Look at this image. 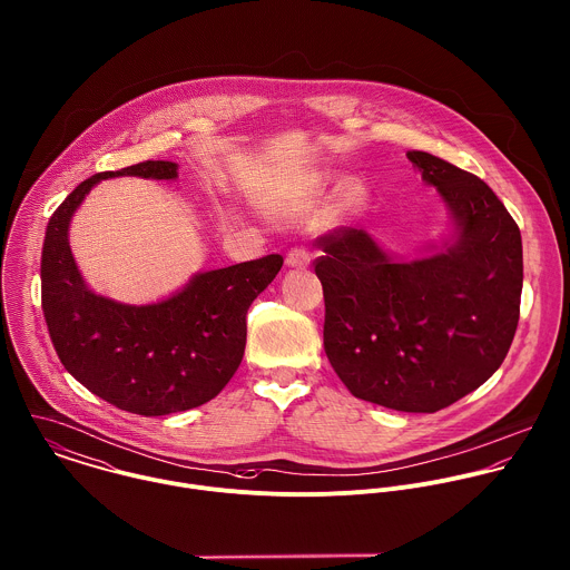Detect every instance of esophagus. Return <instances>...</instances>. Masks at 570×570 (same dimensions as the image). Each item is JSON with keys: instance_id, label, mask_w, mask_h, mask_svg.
<instances>
[{"instance_id": "esophagus-1", "label": "esophagus", "mask_w": 570, "mask_h": 570, "mask_svg": "<svg viewBox=\"0 0 570 570\" xmlns=\"http://www.w3.org/2000/svg\"><path fill=\"white\" fill-rule=\"evenodd\" d=\"M286 264H288L291 268H304V266L311 264V253H308L306 248H302V246H295V248L288 250Z\"/></svg>"}]
</instances>
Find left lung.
<instances>
[{
  "label": "left lung",
  "instance_id": "8db88e82",
  "mask_svg": "<svg viewBox=\"0 0 570 570\" xmlns=\"http://www.w3.org/2000/svg\"><path fill=\"white\" fill-rule=\"evenodd\" d=\"M452 212L455 242L419 259L390 257L363 228L322 235L324 347L363 401L432 414L480 387L504 361L520 320L522 237L478 176L407 151Z\"/></svg>",
  "mask_w": 570,
  "mask_h": 570
}]
</instances>
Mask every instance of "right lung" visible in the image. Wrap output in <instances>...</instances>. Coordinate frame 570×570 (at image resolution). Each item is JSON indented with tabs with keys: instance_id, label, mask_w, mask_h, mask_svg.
<instances>
[{
	"instance_id": "obj_1",
	"label": "right lung",
	"mask_w": 570,
	"mask_h": 570,
	"mask_svg": "<svg viewBox=\"0 0 570 570\" xmlns=\"http://www.w3.org/2000/svg\"><path fill=\"white\" fill-rule=\"evenodd\" d=\"M140 176L174 180L178 165L145 160L83 180L52 214L41 250V308L63 367L118 410L165 416L198 407L230 381L246 345V313L275 279L284 257L198 273L189 284L147 306L92 293L70 250L75 212L99 180Z\"/></svg>"
}]
</instances>
